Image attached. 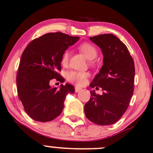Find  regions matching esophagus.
<instances>
[{
    "instance_id": "1",
    "label": "esophagus",
    "mask_w": 153,
    "mask_h": 153,
    "mask_svg": "<svg viewBox=\"0 0 153 153\" xmlns=\"http://www.w3.org/2000/svg\"><path fill=\"white\" fill-rule=\"evenodd\" d=\"M82 90V89L80 88H79V87H75V91L76 92H80V91H81Z\"/></svg>"
}]
</instances>
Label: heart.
<instances>
[{"instance_id":"1","label":"heart","mask_w":153,"mask_h":153,"mask_svg":"<svg viewBox=\"0 0 153 153\" xmlns=\"http://www.w3.org/2000/svg\"><path fill=\"white\" fill-rule=\"evenodd\" d=\"M79 49L84 54L85 56L89 60L95 59L97 56V48L90 43H84L81 44L79 46ZM69 56H70V51L68 50H65L63 52L61 60V64L63 66H66L68 63ZM91 63H92V64H94L93 61H91ZM89 75H90V74L88 72L71 71L67 73L66 78L68 82L74 83L77 85L81 86L85 84Z\"/></svg>"}]
</instances>
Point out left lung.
Segmentation results:
<instances>
[{
  "label": "left lung",
  "instance_id": "1",
  "mask_svg": "<svg viewBox=\"0 0 153 153\" xmlns=\"http://www.w3.org/2000/svg\"><path fill=\"white\" fill-rule=\"evenodd\" d=\"M90 40L102 49L104 64L90 86L101 88L103 93L91 91L85 114L94 123L111 125L119 121L130 104L134 90V61L126 46L114 34H99Z\"/></svg>",
  "mask_w": 153,
  "mask_h": 153
}]
</instances>
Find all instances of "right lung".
<instances>
[{
	"label": "right lung",
	"mask_w": 153,
	"mask_h": 153,
	"mask_svg": "<svg viewBox=\"0 0 153 153\" xmlns=\"http://www.w3.org/2000/svg\"><path fill=\"white\" fill-rule=\"evenodd\" d=\"M78 39L62 32H50L32 40L23 51L17 74V94L32 119L46 122L56 119L63 111L67 94L74 92L70 84H61L58 90L49 82L53 78L64 82L59 73L61 57Z\"/></svg>",
	"instance_id": "obj_1"
}]
</instances>
